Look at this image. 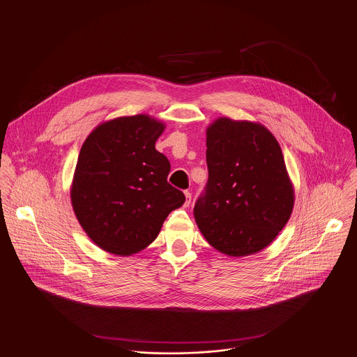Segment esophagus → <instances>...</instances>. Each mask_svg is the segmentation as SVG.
I'll list each match as a JSON object with an SVG mask.
<instances>
[{
    "mask_svg": "<svg viewBox=\"0 0 357 357\" xmlns=\"http://www.w3.org/2000/svg\"><path fill=\"white\" fill-rule=\"evenodd\" d=\"M185 196H186V200H185V206L188 207L190 204V200H192V193L189 190H185Z\"/></svg>",
    "mask_w": 357,
    "mask_h": 357,
    "instance_id": "obj_1",
    "label": "esophagus"
}]
</instances>
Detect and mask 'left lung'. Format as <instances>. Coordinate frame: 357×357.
<instances>
[{"label": "left lung", "mask_w": 357, "mask_h": 357, "mask_svg": "<svg viewBox=\"0 0 357 357\" xmlns=\"http://www.w3.org/2000/svg\"><path fill=\"white\" fill-rule=\"evenodd\" d=\"M206 146L208 179L193 208L199 229L229 257L264 250L294 203L279 143L258 123L220 117L207 129Z\"/></svg>", "instance_id": "8db88e82"}]
</instances>
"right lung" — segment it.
<instances>
[{"label":"right lung","instance_id":"add662e5","mask_svg":"<svg viewBox=\"0 0 357 357\" xmlns=\"http://www.w3.org/2000/svg\"><path fill=\"white\" fill-rule=\"evenodd\" d=\"M164 125L146 114L98 126L81 147L71 202L89 238L114 255L150 245L168 214L185 202L168 182L171 164L155 150Z\"/></svg>","mask_w":357,"mask_h":357}]
</instances>
